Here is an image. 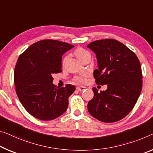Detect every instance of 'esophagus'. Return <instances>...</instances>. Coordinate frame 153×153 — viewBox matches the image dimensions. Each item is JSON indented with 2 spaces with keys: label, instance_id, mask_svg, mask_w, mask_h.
Listing matches in <instances>:
<instances>
[{
  "label": "esophagus",
  "instance_id": "obj_1",
  "mask_svg": "<svg viewBox=\"0 0 153 153\" xmlns=\"http://www.w3.org/2000/svg\"><path fill=\"white\" fill-rule=\"evenodd\" d=\"M76 90H78V91H83V90H85V87H83V86H81V87H76Z\"/></svg>",
  "mask_w": 153,
  "mask_h": 153
}]
</instances>
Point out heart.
Returning <instances> with one entry per match:
<instances>
[{
    "mask_svg": "<svg viewBox=\"0 0 153 153\" xmlns=\"http://www.w3.org/2000/svg\"><path fill=\"white\" fill-rule=\"evenodd\" d=\"M74 55L76 56V57L78 58L80 61H81L82 62V61H83L84 59L85 58V57H87V56L90 55V53H88V51H87L86 50H85V49H83V48H78L75 50ZM67 59H68V56L65 57L64 59H63V63H64L65 62H66ZM88 76H89V73H88V72H85V73L77 75V76H74V81L79 83H86L87 79H88Z\"/></svg>",
    "mask_w": 153,
    "mask_h": 153,
    "instance_id": "obj_1",
    "label": "heart"
}]
</instances>
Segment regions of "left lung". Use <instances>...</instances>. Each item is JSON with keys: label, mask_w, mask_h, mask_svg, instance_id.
Segmentation results:
<instances>
[{"label": "left lung", "mask_w": 153, "mask_h": 153, "mask_svg": "<svg viewBox=\"0 0 153 153\" xmlns=\"http://www.w3.org/2000/svg\"><path fill=\"white\" fill-rule=\"evenodd\" d=\"M88 48L95 53L98 68L94 71L96 84L107 85L94 97L88 109L96 119L115 123L127 116L137 102L142 88V68L132 51L120 42L105 39L91 42Z\"/></svg>", "instance_id": "left-lung-1"}]
</instances>
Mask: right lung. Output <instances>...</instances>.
I'll return each mask as SVG.
<instances>
[{
    "instance_id": "obj_1",
    "label": "right lung",
    "mask_w": 153,
    "mask_h": 153,
    "mask_svg": "<svg viewBox=\"0 0 153 153\" xmlns=\"http://www.w3.org/2000/svg\"><path fill=\"white\" fill-rule=\"evenodd\" d=\"M74 46L53 39L30 45L18 57L14 83L20 102L29 114L41 120L57 118L66 111L75 87L57 88L53 74L62 72V55Z\"/></svg>"
}]
</instances>
